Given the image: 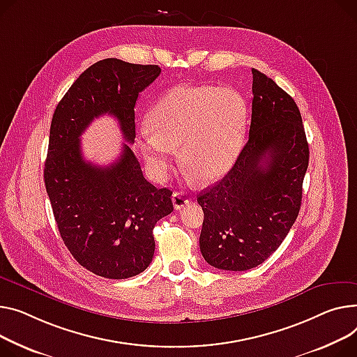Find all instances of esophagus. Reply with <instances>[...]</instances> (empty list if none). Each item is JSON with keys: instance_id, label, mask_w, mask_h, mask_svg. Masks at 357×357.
<instances>
[{"instance_id": "obj_1", "label": "esophagus", "mask_w": 357, "mask_h": 357, "mask_svg": "<svg viewBox=\"0 0 357 357\" xmlns=\"http://www.w3.org/2000/svg\"><path fill=\"white\" fill-rule=\"evenodd\" d=\"M172 202H174L175 209H181V208H183L185 205L189 204V199L183 192H174L172 194Z\"/></svg>"}]
</instances>
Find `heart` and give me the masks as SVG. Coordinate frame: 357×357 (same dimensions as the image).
<instances>
[{"label":"heart","mask_w":357,"mask_h":357,"mask_svg":"<svg viewBox=\"0 0 357 357\" xmlns=\"http://www.w3.org/2000/svg\"><path fill=\"white\" fill-rule=\"evenodd\" d=\"M247 112L245 99L231 87L182 84L165 93L146 116L148 129L137 135L151 176L168 175L181 146L185 171L201 183L220 179L240 152Z\"/></svg>","instance_id":"1"}]
</instances>
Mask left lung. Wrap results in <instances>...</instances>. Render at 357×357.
Wrapping results in <instances>:
<instances>
[{
  "instance_id": "left-lung-1",
  "label": "left lung",
  "mask_w": 357,
  "mask_h": 357,
  "mask_svg": "<svg viewBox=\"0 0 357 357\" xmlns=\"http://www.w3.org/2000/svg\"><path fill=\"white\" fill-rule=\"evenodd\" d=\"M252 96L245 146L228 174L197 198L202 257L227 271L263 264L281 245L298 215L310 153L296 102L255 68Z\"/></svg>"
}]
</instances>
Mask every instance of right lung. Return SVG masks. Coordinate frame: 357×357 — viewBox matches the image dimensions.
Returning a JSON list of instances; mask_svg holds the SVG:
<instances>
[{
  "label": "right lung",
  "mask_w": 357,
  "mask_h": 357,
  "mask_svg": "<svg viewBox=\"0 0 357 357\" xmlns=\"http://www.w3.org/2000/svg\"><path fill=\"white\" fill-rule=\"evenodd\" d=\"M159 75L155 64L100 60L71 84L53 114L44 182L54 220L77 263L105 278H129L148 268L155 252L152 231L174 211L172 191L145 179L128 144L109 166L84 160L80 136L93 119L107 113L133 144L137 96Z\"/></svg>",
  "instance_id": "1"
}]
</instances>
